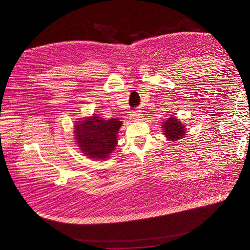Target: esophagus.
Instances as JSON below:
<instances>
[{"mask_svg":"<svg viewBox=\"0 0 250 250\" xmlns=\"http://www.w3.org/2000/svg\"><path fill=\"white\" fill-rule=\"evenodd\" d=\"M131 117H132V119L135 120V121H140V120H142L143 117H144L143 111H141V110H136V111H134V112L131 113Z\"/></svg>","mask_w":250,"mask_h":250,"instance_id":"1","label":"esophagus"}]
</instances>
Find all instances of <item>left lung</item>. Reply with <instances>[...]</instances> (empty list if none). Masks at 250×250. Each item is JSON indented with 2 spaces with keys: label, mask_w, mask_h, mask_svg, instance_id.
Instances as JSON below:
<instances>
[{
  "label": "left lung",
  "mask_w": 250,
  "mask_h": 250,
  "mask_svg": "<svg viewBox=\"0 0 250 250\" xmlns=\"http://www.w3.org/2000/svg\"><path fill=\"white\" fill-rule=\"evenodd\" d=\"M163 134L169 141H177L183 139L186 134V127L176 117H169L165 122H162Z\"/></svg>",
  "instance_id": "obj_1"
}]
</instances>
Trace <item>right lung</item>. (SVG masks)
I'll return each mask as SVG.
<instances>
[{"label": "right lung", "instance_id": "right-lung-1", "mask_svg": "<svg viewBox=\"0 0 250 250\" xmlns=\"http://www.w3.org/2000/svg\"><path fill=\"white\" fill-rule=\"evenodd\" d=\"M75 122V141L83 154L92 159L108 158L117 146V134L122 122L117 118L104 120L97 114Z\"/></svg>", "mask_w": 250, "mask_h": 250}]
</instances>
